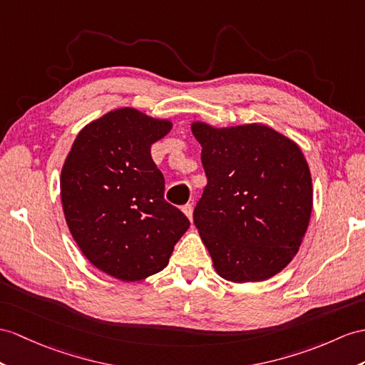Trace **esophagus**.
<instances>
[{
    "mask_svg": "<svg viewBox=\"0 0 365 365\" xmlns=\"http://www.w3.org/2000/svg\"><path fill=\"white\" fill-rule=\"evenodd\" d=\"M182 212L185 213V217H187L189 220L193 218V206H192V204H185V206H182Z\"/></svg>",
    "mask_w": 365,
    "mask_h": 365,
    "instance_id": "34e87169",
    "label": "esophagus"
}]
</instances>
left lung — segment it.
<instances>
[{
	"label": "left lung",
	"mask_w": 365,
	"mask_h": 365,
	"mask_svg": "<svg viewBox=\"0 0 365 365\" xmlns=\"http://www.w3.org/2000/svg\"><path fill=\"white\" fill-rule=\"evenodd\" d=\"M207 185L193 210L213 268L229 282H262L299 251L313 209V184L296 142L251 123H192Z\"/></svg>",
	"instance_id": "obj_1"
}]
</instances>
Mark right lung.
Masks as SVG:
<instances>
[{"mask_svg":"<svg viewBox=\"0 0 365 365\" xmlns=\"http://www.w3.org/2000/svg\"><path fill=\"white\" fill-rule=\"evenodd\" d=\"M170 128L135 108L110 111L78 133L61 168L71 234L96 268L119 280L163 271L190 226L164 200V176L150 153Z\"/></svg>","mask_w":365,"mask_h":365,"instance_id":"add662e5","label":"right lung"}]
</instances>
